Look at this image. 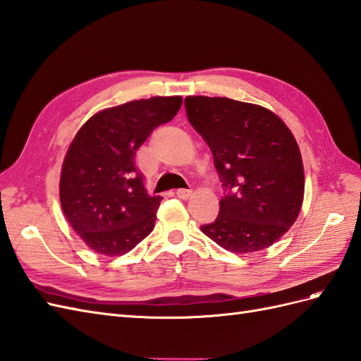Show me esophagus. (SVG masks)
I'll return each mask as SVG.
<instances>
[{
	"label": "esophagus",
	"instance_id": "34e87169",
	"mask_svg": "<svg viewBox=\"0 0 361 361\" xmlns=\"http://www.w3.org/2000/svg\"><path fill=\"white\" fill-rule=\"evenodd\" d=\"M191 190L190 188H179V190H176V195H178V197H180V199H188L190 196H191Z\"/></svg>",
	"mask_w": 361,
	"mask_h": 361
}]
</instances>
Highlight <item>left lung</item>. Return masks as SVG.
<instances>
[{"label":"left lung","instance_id":"obj_1","mask_svg":"<svg viewBox=\"0 0 361 361\" xmlns=\"http://www.w3.org/2000/svg\"><path fill=\"white\" fill-rule=\"evenodd\" d=\"M190 124L205 139L225 195L214 222L200 230L231 252L271 247L300 213V150L277 114L256 104L188 96Z\"/></svg>","mask_w":361,"mask_h":361}]
</instances>
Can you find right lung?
I'll return each instance as SVG.
<instances>
[{"label":"right lung","instance_id":"1","mask_svg":"<svg viewBox=\"0 0 361 361\" xmlns=\"http://www.w3.org/2000/svg\"><path fill=\"white\" fill-rule=\"evenodd\" d=\"M180 105V96H156L102 110L70 144L59 180L61 207L93 251L119 256L153 231L162 197L147 192L136 153Z\"/></svg>","mask_w":361,"mask_h":361}]
</instances>
